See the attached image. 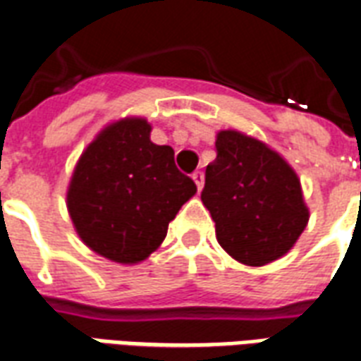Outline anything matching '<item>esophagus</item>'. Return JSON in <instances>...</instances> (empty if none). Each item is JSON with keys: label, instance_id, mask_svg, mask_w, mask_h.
Returning a JSON list of instances; mask_svg holds the SVG:
<instances>
[{"label": "esophagus", "instance_id": "obj_1", "mask_svg": "<svg viewBox=\"0 0 361 361\" xmlns=\"http://www.w3.org/2000/svg\"><path fill=\"white\" fill-rule=\"evenodd\" d=\"M191 178H193V181L197 183V189L201 191L202 183H204V173H202L201 170H197V172H193V176H191Z\"/></svg>", "mask_w": 361, "mask_h": 361}]
</instances>
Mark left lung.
Returning <instances> with one entry per match:
<instances>
[{"mask_svg": "<svg viewBox=\"0 0 361 361\" xmlns=\"http://www.w3.org/2000/svg\"><path fill=\"white\" fill-rule=\"evenodd\" d=\"M202 204L216 239L237 262L266 266L287 255L308 224L300 180L281 154L235 130L216 135Z\"/></svg>", "mask_w": 361, "mask_h": 361, "instance_id": "1", "label": "left lung"}]
</instances>
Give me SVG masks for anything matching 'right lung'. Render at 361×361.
<instances>
[{"label":"right lung","instance_id":"add662e5","mask_svg":"<svg viewBox=\"0 0 361 361\" xmlns=\"http://www.w3.org/2000/svg\"><path fill=\"white\" fill-rule=\"evenodd\" d=\"M197 193L173 162V149L154 145L145 118H122L101 130L72 173L66 207L80 239L118 264H137L164 241L168 224Z\"/></svg>","mask_w":361,"mask_h":361}]
</instances>
